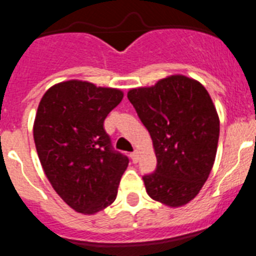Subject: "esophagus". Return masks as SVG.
Masks as SVG:
<instances>
[{"instance_id": "esophagus-1", "label": "esophagus", "mask_w": 256, "mask_h": 256, "mask_svg": "<svg viewBox=\"0 0 256 256\" xmlns=\"http://www.w3.org/2000/svg\"><path fill=\"white\" fill-rule=\"evenodd\" d=\"M130 159H132L133 162H138V159H140V152H138V151H134V152L130 154Z\"/></svg>"}]
</instances>
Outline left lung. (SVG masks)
<instances>
[{
    "instance_id": "left-lung-1",
    "label": "left lung",
    "mask_w": 256,
    "mask_h": 256,
    "mask_svg": "<svg viewBox=\"0 0 256 256\" xmlns=\"http://www.w3.org/2000/svg\"><path fill=\"white\" fill-rule=\"evenodd\" d=\"M152 140L158 166L144 176L148 196L169 208L198 195L216 162L219 116L206 88L182 74L128 91Z\"/></svg>"
}]
</instances>
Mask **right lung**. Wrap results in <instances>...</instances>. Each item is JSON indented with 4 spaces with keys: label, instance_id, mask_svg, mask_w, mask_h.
<instances>
[{
    "label": "right lung",
    "instance_id": "1",
    "mask_svg": "<svg viewBox=\"0 0 256 256\" xmlns=\"http://www.w3.org/2000/svg\"><path fill=\"white\" fill-rule=\"evenodd\" d=\"M123 96L118 88L70 79L50 87L38 105L33 136L40 165L65 204L84 216L114 202L128 166L104 130Z\"/></svg>",
    "mask_w": 256,
    "mask_h": 256
}]
</instances>
